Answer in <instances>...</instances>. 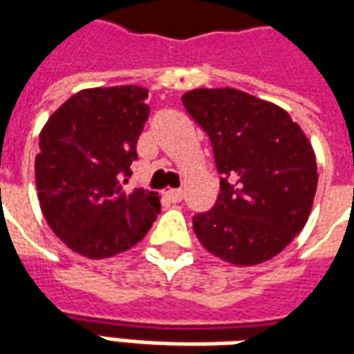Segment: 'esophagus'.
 <instances>
[{"label": "esophagus", "mask_w": 354, "mask_h": 354, "mask_svg": "<svg viewBox=\"0 0 354 354\" xmlns=\"http://www.w3.org/2000/svg\"><path fill=\"white\" fill-rule=\"evenodd\" d=\"M165 195H167V199L170 203H180V201L184 199V192L182 189H169V192H165Z\"/></svg>", "instance_id": "1"}]
</instances>
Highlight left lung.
Returning <instances> with one entry per match:
<instances>
[{
  "mask_svg": "<svg viewBox=\"0 0 354 354\" xmlns=\"http://www.w3.org/2000/svg\"><path fill=\"white\" fill-rule=\"evenodd\" d=\"M182 102L220 174L214 208L193 216L195 235L233 266L271 260L311 212L319 174L309 140L284 109L237 88H195Z\"/></svg>",
  "mask_w": 354,
  "mask_h": 354,
  "instance_id": "obj_1",
  "label": "left lung"
}]
</instances>
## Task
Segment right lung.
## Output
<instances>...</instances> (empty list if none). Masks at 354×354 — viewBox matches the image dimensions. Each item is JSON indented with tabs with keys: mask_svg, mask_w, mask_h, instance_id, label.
Segmentation results:
<instances>
[{
	"mask_svg": "<svg viewBox=\"0 0 354 354\" xmlns=\"http://www.w3.org/2000/svg\"><path fill=\"white\" fill-rule=\"evenodd\" d=\"M146 98L138 85L85 88L39 134L35 185L43 216L62 243L91 260L129 250L161 212L155 192L123 187L149 117Z\"/></svg>",
	"mask_w": 354,
	"mask_h": 354,
	"instance_id": "add662e5",
	"label": "right lung"
}]
</instances>
